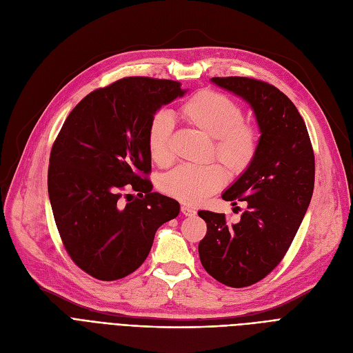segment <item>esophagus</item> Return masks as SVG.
<instances>
[{
	"instance_id": "34e87169",
	"label": "esophagus",
	"mask_w": 353,
	"mask_h": 353,
	"mask_svg": "<svg viewBox=\"0 0 353 353\" xmlns=\"http://www.w3.org/2000/svg\"><path fill=\"white\" fill-rule=\"evenodd\" d=\"M181 212H182V214H184V216H188V217H191V216L196 214V210L191 209V208H188V205H182V208H181Z\"/></svg>"
}]
</instances>
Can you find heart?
I'll list each match as a JSON object with an SVG mask.
<instances>
[{
  "label": "heart",
  "mask_w": 353,
  "mask_h": 353,
  "mask_svg": "<svg viewBox=\"0 0 353 353\" xmlns=\"http://www.w3.org/2000/svg\"><path fill=\"white\" fill-rule=\"evenodd\" d=\"M179 115L205 136L212 137L213 153L229 175L236 176L251 165L257 153V130L242 121V109L228 96L213 90H201L182 103ZM174 118L165 111L153 115L148 130V148L157 165L172 159L171 136ZM225 169L217 163L181 165L166 174L161 190L168 197L196 205L222 188Z\"/></svg>",
  "instance_id": "heart-1"
}]
</instances>
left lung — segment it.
<instances>
[{"instance_id":"8db88e82","label":"left lung","mask_w":353,"mask_h":353,"mask_svg":"<svg viewBox=\"0 0 353 353\" xmlns=\"http://www.w3.org/2000/svg\"><path fill=\"white\" fill-rule=\"evenodd\" d=\"M210 80L244 99L260 130L251 165L222 194L226 201L247 203L241 221L230 225L223 213L199 212L208 223L199 244L205 272L244 288L269 274L292 244L312 197L314 153L307 125L285 93L255 79Z\"/></svg>"}]
</instances>
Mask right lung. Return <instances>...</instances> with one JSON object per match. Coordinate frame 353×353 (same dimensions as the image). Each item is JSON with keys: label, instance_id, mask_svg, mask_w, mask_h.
I'll list each match as a JSON object with an SVG mask.
<instances>
[{"label": "right lung", "instance_id": "obj_1", "mask_svg": "<svg viewBox=\"0 0 353 353\" xmlns=\"http://www.w3.org/2000/svg\"><path fill=\"white\" fill-rule=\"evenodd\" d=\"M185 93L172 80L121 79L81 99L52 145L48 194L58 232L72 261L99 281L137 270L156 230L179 214V203L152 192L143 175L152 171L150 119ZM124 185L139 199L121 202Z\"/></svg>", "mask_w": 353, "mask_h": 353}]
</instances>
